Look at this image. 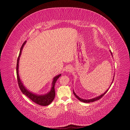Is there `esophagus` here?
<instances>
[{
  "label": "esophagus",
  "instance_id": "obj_1",
  "mask_svg": "<svg viewBox=\"0 0 130 130\" xmlns=\"http://www.w3.org/2000/svg\"><path fill=\"white\" fill-rule=\"evenodd\" d=\"M72 69V67L71 66H67V67L65 68V71L66 72H71Z\"/></svg>",
  "mask_w": 130,
  "mask_h": 130
}]
</instances>
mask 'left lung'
Segmentation results:
<instances>
[{
	"label": "left lung",
	"mask_w": 130,
	"mask_h": 130,
	"mask_svg": "<svg viewBox=\"0 0 130 130\" xmlns=\"http://www.w3.org/2000/svg\"><path fill=\"white\" fill-rule=\"evenodd\" d=\"M110 52H111V55H112L111 51H110ZM113 79H114V78H113ZM107 91H108V90H107L105 93H104L103 94H102V95H100V96H98V97H96V98H93V99H89V100H85V99H81V98H80L78 96H77V95H76V94L74 92V91H73V94H74V95H75V96L76 98H77L79 100L81 101V102H84V103H91V102H95V101H96V100H98L100 99L101 98H102L104 95H105V94L106 93V92H107Z\"/></svg>",
	"instance_id": "8db88e82"
}]
</instances>
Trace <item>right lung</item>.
Wrapping results in <instances>:
<instances>
[{
	"mask_svg": "<svg viewBox=\"0 0 130 130\" xmlns=\"http://www.w3.org/2000/svg\"><path fill=\"white\" fill-rule=\"evenodd\" d=\"M26 41H25L21 47L19 55V56H18V60H17V79H18V83L19 87L20 89L21 90V92L23 93L24 94H25L26 96H27L28 98H29V99H30V100H32L33 102L39 104V105H40L41 106L48 105L49 104H50L52 103V102L53 100V99H54V98L55 97V85L57 80L58 79L60 76L61 75V74H59L58 75H57L56 77H55L54 78H53L51 89V91L48 93H47L45 95H38L33 94L32 93L30 92L29 91H28L26 89V88H25V87L23 85V83H22V82H21L19 75V73H18L19 61V58H20V56L21 53V51H22V50H23V47L25 45V43H26Z\"/></svg>",
	"mask_w": 130,
	"mask_h": 130,
	"instance_id": "add662e5",
	"label": "right lung"
}]
</instances>
